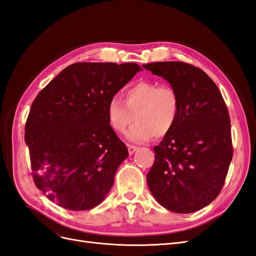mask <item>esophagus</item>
<instances>
[{"label":"esophagus","mask_w":256,"mask_h":256,"mask_svg":"<svg viewBox=\"0 0 256 256\" xmlns=\"http://www.w3.org/2000/svg\"><path fill=\"white\" fill-rule=\"evenodd\" d=\"M138 150V146L136 145H128V152H129V154H132L136 150Z\"/></svg>","instance_id":"1"}]
</instances>
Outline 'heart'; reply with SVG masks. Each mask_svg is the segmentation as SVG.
<instances>
[{
  "mask_svg": "<svg viewBox=\"0 0 256 256\" xmlns=\"http://www.w3.org/2000/svg\"><path fill=\"white\" fill-rule=\"evenodd\" d=\"M180 114V96L170 84L138 81L124 92V100L113 97L106 106L110 126L118 134L128 131L130 141L142 143L154 136L160 138L171 132Z\"/></svg>",
  "mask_w": 256,
  "mask_h": 256,
  "instance_id": "obj_1",
  "label": "heart"
}]
</instances>
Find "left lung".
Listing matches in <instances>:
<instances>
[{
  "label": "left lung",
  "instance_id": "obj_1",
  "mask_svg": "<svg viewBox=\"0 0 256 256\" xmlns=\"http://www.w3.org/2000/svg\"><path fill=\"white\" fill-rule=\"evenodd\" d=\"M143 67L164 76L180 96L176 125L154 147L147 184L170 212H198L219 196L233 158L228 106L216 83L196 66L157 62Z\"/></svg>",
  "mask_w": 256,
  "mask_h": 256
}]
</instances>
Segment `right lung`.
I'll return each instance as SVG.
<instances>
[{"mask_svg":"<svg viewBox=\"0 0 256 256\" xmlns=\"http://www.w3.org/2000/svg\"><path fill=\"white\" fill-rule=\"evenodd\" d=\"M138 70L134 63H74L38 92L24 140L34 184L51 202L88 210L109 193L129 154L106 106Z\"/></svg>","mask_w":256,"mask_h":256,"instance_id":"add662e5","label":"right lung"}]
</instances>
